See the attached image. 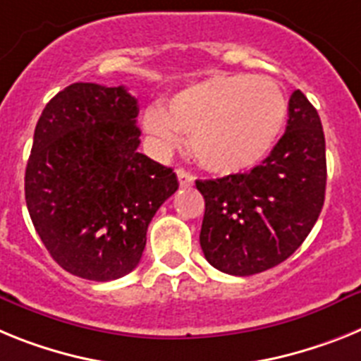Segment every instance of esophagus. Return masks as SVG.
Masks as SVG:
<instances>
[{"mask_svg":"<svg viewBox=\"0 0 361 361\" xmlns=\"http://www.w3.org/2000/svg\"><path fill=\"white\" fill-rule=\"evenodd\" d=\"M176 174L178 181H180V187H190V185H194V176L190 172L185 171V169H178Z\"/></svg>","mask_w":361,"mask_h":361,"instance_id":"1","label":"esophagus"}]
</instances>
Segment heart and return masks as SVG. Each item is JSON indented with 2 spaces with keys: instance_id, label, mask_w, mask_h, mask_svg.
Wrapping results in <instances>:
<instances>
[{
  "instance_id": "heart-1",
  "label": "heart",
  "mask_w": 361,
  "mask_h": 361,
  "mask_svg": "<svg viewBox=\"0 0 361 361\" xmlns=\"http://www.w3.org/2000/svg\"><path fill=\"white\" fill-rule=\"evenodd\" d=\"M287 120V99L269 78L218 74L178 90L149 109L143 127L163 152L190 134L196 161L219 176L250 171L276 145Z\"/></svg>"
}]
</instances>
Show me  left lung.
Returning a JSON list of instances; mask_svg holds the SVG:
<instances>
[{"instance_id":"obj_1","label":"left lung","mask_w":361,"mask_h":361,"mask_svg":"<svg viewBox=\"0 0 361 361\" xmlns=\"http://www.w3.org/2000/svg\"><path fill=\"white\" fill-rule=\"evenodd\" d=\"M325 183L322 121L305 94L294 90L285 134L267 158L243 174L196 181L205 198L200 245L207 262L233 276L285 262L314 227Z\"/></svg>"}]
</instances>
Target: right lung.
<instances>
[{
  "mask_svg": "<svg viewBox=\"0 0 361 361\" xmlns=\"http://www.w3.org/2000/svg\"><path fill=\"white\" fill-rule=\"evenodd\" d=\"M137 99L72 83L47 103L25 171L37 236L59 267L92 281L136 269L150 219L178 190L171 167L137 152Z\"/></svg>",
  "mask_w": 361,
  "mask_h": 361,
  "instance_id": "add662e5",
  "label": "right lung"
}]
</instances>
